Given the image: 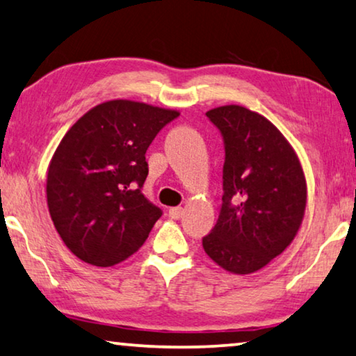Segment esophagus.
<instances>
[{"instance_id":"esophagus-1","label":"esophagus","mask_w":356,"mask_h":356,"mask_svg":"<svg viewBox=\"0 0 356 356\" xmlns=\"http://www.w3.org/2000/svg\"><path fill=\"white\" fill-rule=\"evenodd\" d=\"M168 216L171 217V218H174V220H179L180 217L184 216V207H171L169 209V212H168Z\"/></svg>"}]
</instances>
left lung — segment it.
Instances as JSON below:
<instances>
[{"mask_svg": "<svg viewBox=\"0 0 356 356\" xmlns=\"http://www.w3.org/2000/svg\"><path fill=\"white\" fill-rule=\"evenodd\" d=\"M225 140L218 220L202 247L233 274H252L291 244L307 202L300 158L277 127L244 106L206 112Z\"/></svg>", "mask_w": 356, "mask_h": 356, "instance_id": "left-lung-1", "label": "left lung"}]
</instances>
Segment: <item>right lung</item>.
<instances>
[{"instance_id": "1", "label": "right lung", "mask_w": 356, "mask_h": 356, "mask_svg": "<svg viewBox=\"0 0 356 356\" xmlns=\"http://www.w3.org/2000/svg\"><path fill=\"white\" fill-rule=\"evenodd\" d=\"M179 111L131 99L95 106L61 139L47 169L50 217L67 249L109 268L136 253L158 218L143 185L152 140Z\"/></svg>"}]
</instances>
